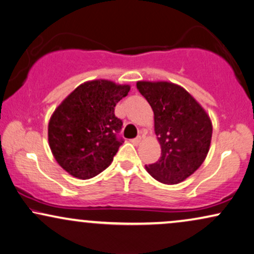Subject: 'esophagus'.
I'll return each mask as SVG.
<instances>
[{
	"instance_id": "esophagus-1",
	"label": "esophagus",
	"mask_w": 254,
	"mask_h": 254,
	"mask_svg": "<svg viewBox=\"0 0 254 254\" xmlns=\"http://www.w3.org/2000/svg\"><path fill=\"white\" fill-rule=\"evenodd\" d=\"M141 141V137H137V138H134V139H132L131 140V143L132 144H134V145H138Z\"/></svg>"
}]
</instances>
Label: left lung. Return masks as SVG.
I'll use <instances>...</instances> for the list:
<instances>
[{
    "label": "left lung",
    "mask_w": 254,
    "mask_h": 254,
    "mask_svg": "<svg viewBox=\"0 0 254 254\" xmlns=\"http://www.w3.org/2000/svg\"><path fill=\"white\" fill-rule=\"evenodd\" d=\"M137 88L153 110L154 132L161 146L160 159L145 168L161 184H180L207 158L212 136L210 117L177 83L138 81Z\"/></svg>",
    "instance_id": "obj_1"
}]
</instances>
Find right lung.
<instances>
[{"mask_svg":"<svg viewBox=\"0 0 254 254\" xmlns=\"http://www.w3.org/2000/svg\"><path fill=\"white\" fill-rule=\"evenodd\" d=\"M130 88L104 79L87 81L54 110L49 145L57 162L72 177L88 180L113 162L123 143L116 137L122 121L115 116V107Z\"/></svg>","mask_w":254,"mask_h":254,"instance_id":"obj_1","label":"right lung"}]
</instances>
